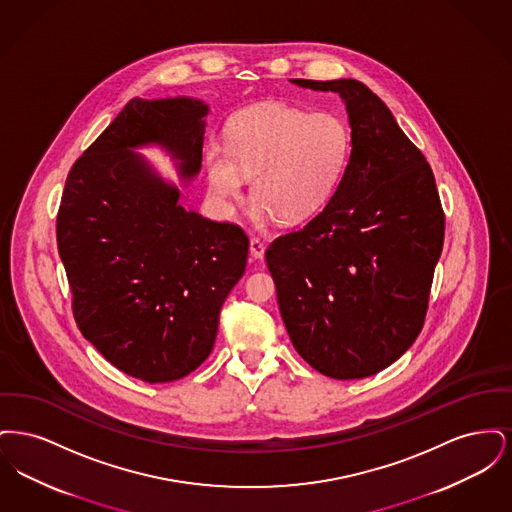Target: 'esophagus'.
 <instances>
[{"instance_id": "1", "label": "esophagus", "mask_w": 512, "mask_h": 512, "mask_svg": "<svg viewBox=\"0 0 512 512\" xmlns=\"http://www.w3.org/2000/svg\"><path fill=\"white\" fill-rule=\"evenodd\" d=\"M249 251L253 259H263L265 257V244L259 238H251L249 240Z\"/></svg>"}]
</instances>
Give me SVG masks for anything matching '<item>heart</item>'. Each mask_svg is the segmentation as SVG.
Here are the masks:
<instances>
[{"label":"heart","instance_id":"heart-1","mask_svg":"<svg viewBox=\"0 0 512 512\" xmlns=\"http://www.w3.org/2000/svg\"><path fill=\"white\" fill-rule=\"evenodd\" d=\"M349 157L351 130L340 115L259 103L228 122L226 147L207 149L211 192L222 203L240 199L251 176L257 215L297 224L330 201Z\"/></svg>","mask_w":512,"mask_h":512}]
</instances>
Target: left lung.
Wrapping results in <instances>:
<instances>
[{
  "instance_id": "left-lung-1",
  "label": "left lung",
  "mask_w": 512,
  "mask_h": 512,
  "mask_svg": "<svg viewBox=\"0 0 512 512\" xmlns=\"http://www.w3.org/2000/svg\"><path fill=\"white\" fill-rule=\"evenodd\" d=\"M292 82L340 94L351 157L322 213L268 245L267 267L295 351L324 376L366 378L424 326L445 234L436 178L363 82Z\"/></svg>"
}]
</instances>
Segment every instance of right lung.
<instances>
[{
	"instance_id": "1",
	"label": "right lung",
	"mask_w": 512,
	"mask_h": 512,
	"mask_svg": "<svg viewBox=\"0 0 512 512\" xmlns=\"http://www.w3.org/2000/svg\"><path fill=\"white\" fill-rule=\"evenodd\" d=\"M207 111L197 99H130L76 159L57 213L78 330L149 384L184 378L209 357L220 307L247 263L238 224L186 211L178 188L132 151L159 144L194 178Z\"/></svg>"
}]
</instances>
